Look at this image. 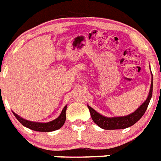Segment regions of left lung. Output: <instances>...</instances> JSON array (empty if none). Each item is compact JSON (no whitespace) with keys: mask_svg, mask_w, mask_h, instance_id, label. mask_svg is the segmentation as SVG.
Wrapping results in <instances>:
<instances>
[{"mask_svg":"<svg viewBox=\"0 0 161 161\" xmlns=\"http://www.w3.org/2000/svg\"><path fill=\"white\" fill-rule=\"evenodd\" d=\"M152 88H153V82L152 80L151 89H150V92L147 99L146 100L145 102L138 109H137L133 113L129 114V115L123 116V117L108 118V117H105V116L101 115L99 113H97L95 110H93L92 108L87 106L89 111H90V114H91L92 119L94 121V123L97 124L100 128L103 129H106V130L123 129L129 128V127L136 124L142 117L143 114H145L147 106L149 105V102L151 101V98H152Z\"/></svg>","mask_w":161,"mask_h":161,"instance_id":"obj_1","label":"left lung"}]
</instances>
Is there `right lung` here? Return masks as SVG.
<instances>
[{"label":"right lung","mask_w":161,"mask_h":161,"mask_svg":"<svg viewBox=\"0 0 161 161\" xmlns=\"http://www.w3.org/2000/svg\"><path fill=\"white\" fill-rule=\"evenodd\" d=\"M66 109L67 106H64L63 110H62L60 115L56 119L51 121L48 123H36V122H31L28 120L22 119L21 117L16 114L15 113L13 112L14 115L15 116V118L19 121L24 126L27 127L28 129H32L34 131H38V132H51V131L57 130V129H60L63 125H64V122L66 119Z\"/></svg>","instance_id":"right-lung-1"}]
</instances>
